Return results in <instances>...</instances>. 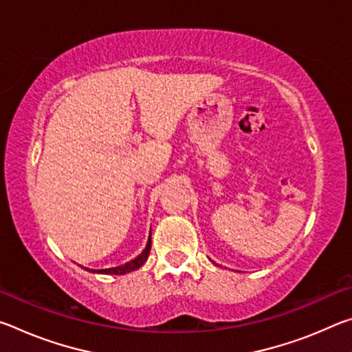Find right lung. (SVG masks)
Here are the masks:
<instances>
[{
	"label": "right lung",
	"mask_w": 352,
	"mask_h": 352,
	"mask_svg": "<svg viewBox=\"0 0 352 352\" xmlns=\"http://www.w3.org/2000/svg\"><path fill=\"white\" fill-rule=\"evenodd\" d=\"M151 245H152V239L148 237V242H147V247L144 248V252H142L138 258H135L133 261L127 262V264L124 265H119L115 267V269H104V270H91L94 273H105V275H124V273H129V272H133L136 269H140V267L144 264L148 258V253H151Z\"/></svg>",
	"instance_id": "add662e5"
}]
</instances>
